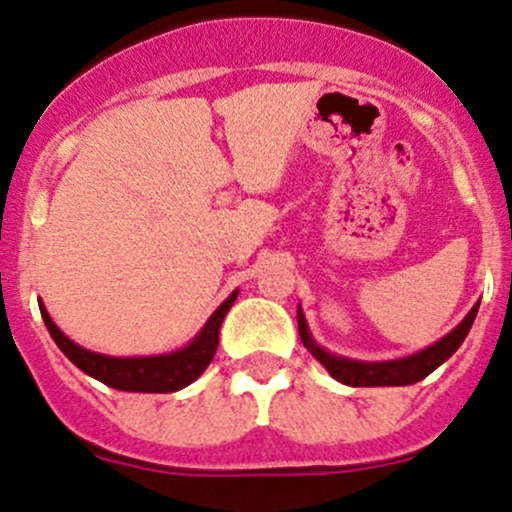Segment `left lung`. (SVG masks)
Masks as SVG:
<instances>
[{
  "label": "left lung",
  "mask_w": 512,
  "mask_h": 512,
  "mask_svg": "<svg viewBox=\"0 0 512 512\" xmlns=\"http://www.w3.org/2000/svg\"><path fill=\"white\" fill-rule=\"evenodd\" d=\"M479 302L472 306V311L460 321L458 328H453L446 338H441L434 345H429L426 350L410 354V357L402 359H390V362H357V359L338 357V354H330L323 347L316 345V340L311 338L309 326H306V318L302 314V306L297 309V323H299V338H302L304 347L328 369V374L335 381L345 383V386L354 388H376V386H412V383L422 381L436 371L446 359L455 354V350L462 345V340L470 333L474 318H477Z\"/></svg>",
  "instance_id": "8db88e82"
}]
</instances>
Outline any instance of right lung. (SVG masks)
Segmentation results:
<instances>
[{"instance_id": "add662e5", "label": "right lung", "mask_w": 512, "mask_h": 512, "mask_svg": "<svg viewBox=\"0 0 512 512\" xmlns=\"http://www.w3.org/2000/svg\"><path fill=\"white\" fill-rule=\"evenodd\" d=\"M234 290L230 297L222 302L215 314L208 318L206 326L196 335L189 345L182 350L170 354H153V357H107V354L90 352L86 347L76 345L66 335L54 326V321L47 314L45 304L40 302V314L45 321L47 330H50L52 340L66 357L74 362L83 374L98 378L105 386L117 390H129V393H174L194 383L198 376L206 371V366L213 362L215 350H218L220 340V326L230 306L237 299Z\"/></svg>"}]
</instances>
